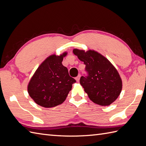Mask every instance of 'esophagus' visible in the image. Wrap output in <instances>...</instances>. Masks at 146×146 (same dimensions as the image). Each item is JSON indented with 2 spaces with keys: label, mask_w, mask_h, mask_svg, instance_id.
Masks as SVG:
<instances>
[{
  "label": "esophagus",
  "mask_w": 146,
  "mask_h": 146,
  "mask_svg": "<svg viewBox=\"0 0 146 146\" xmlns=\"http://www.w3.org/2000/svg\"><path fill=\"white\" fill-rule=\"evenodd\" d=\"M80 77H81V75H80V74H79V75H78V76L75 78V80H76V81L77 82H79V81H80Z\"/></svg>",
  "instance_id": "obj_1"
}]
</instances>
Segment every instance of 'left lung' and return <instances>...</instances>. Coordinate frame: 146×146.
Segmentation results:
<instances>
[{
	"label": "left lung",
	"mask_w": 146,
	"mask_h": 146,
	"mask_svg": "<svg viewBox=\"0 0 146 146\" xmlns=\"http://www.w3.org/2000/svg\"><path fill=\"white\" fill-rule=\"evenodd\" d=\"M73 52L86 65L88 76H81L80 84L89 98L99 106L110 105L122 90V80L117 70L106 57L94 50L74 48Z\"/></svg>",
	"instance_id": "8db88e82"
}]
</instances>
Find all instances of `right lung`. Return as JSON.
<instances>
[{"instance_id":"add662e5","label":"right lung","mask_w":146,"mask_h":146,"mask_svg":"<svg viewBox=\"0 0 146 146\" xmlns=\"http://www.w3.org/2000/svg\"><path fill=\"white\" fill-rule=\"evenodd\" d=\"M68 52L48 56L40 63L28 84V92L37 105L54 107L65 101L72 84L76 82L70 77L68 69L62 65Z\"/></svg>"}]
</instances>
